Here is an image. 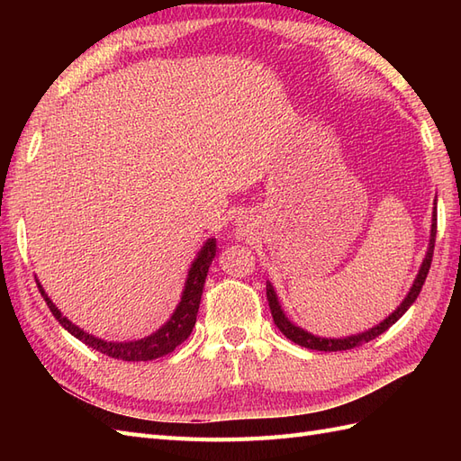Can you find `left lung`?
<instances>
[{"mask_svg": "<svg viewBox=\"0 0 461 461\" xmlns=\"http://www.w3.org/2000/svg\"><path fill=\"white\" fill-rule=\"evenodd\" d=\"M435 239H437V207L435 212H432V225H430V240H429V249H427V256L421 263V269L420 273H417L415 281L408 292V296L403 298V302L398 305V308L390 313L384 321H381L379 325L366 330V332H359V334H352V337H344V339H323V337H315V334L308 332L300 329L298 325L292 323V321L285 315V312L281 310V303H278V298H276V292L273 288L271 283H267V300H269V308H271V315H273V321L275 325L278 327V330H281L285 337L292 342H296L303 348H310V350H319V352H339V350H350V348H356L359 344L364 342H369L373 339L379 337V334H383L384 330H388L390 327H393L396 321L406 313L410 310V305L417 300V296H420V292L425 285V278H427V273L430 269V261H432V249H435Z\"/></svg>", "mask_w": 461, "mask_h": 461, "instance_id": "8db88e82", "label": "left lung"}]
</instances>
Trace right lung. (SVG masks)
Listing matches in <instances>:
<instances>
[{"label":"right lung","mask_w":461,"mask_h":461,"mask_svg":"<svg viewBox=\"0 0 461 461\" xmlns=\"http://www.w3.org/2000/svg\"><path fill=\"white\" fill-rule=\"evenodd\" d=\"M215 239H209L203 248L200 249L198 258L192 261V267L188 271L186 283H185V290L183 296H180V302L176 305V310L173 312L171 319L167 323L158 329L153 334L140 340H132V342H107L94 337V334H88L82 329H78L75 323H71L67 317H63V313L55 308V303L48 298L46 290L41 288L40 281H36L41 296H44L50 312L53 313V317L59 321V325L73 334L75 339L85 342L88 348H94L95 352H102L109 357L115 359H122V361H149L161 357L165 354L173 352L178 344H183L196 325V315L200 310V300H202V292H203V285H205V276L209 271V265H212L213 258H215Z\"/></svg>","instance_id":"obj_1"}]
</instances>
